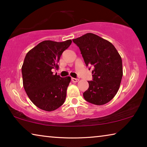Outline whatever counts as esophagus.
Wrapping results in <instances>:
<instances>
[{
    "mask_svg": "<svg viewBox=\"0 0 147 147\" xmlns=\"http://www.w3.org/2000/svg\"><path fill=\"white\" fill-rule=\"evenodd\" d=\"M71 80H72V82H78L79 79H78V78H72Z\"/></svg>",
    "mask_w": 147,
    "mask_h": 147,
    "instance_id": "1",
    "label": "esophagus"
}]
</instances>
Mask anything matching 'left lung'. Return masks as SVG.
<instances>
[{
	"label": "left lung",
	"instance_id": "8db88e82",
	"mask_svg": "<svg viewBox=\"0 0 147 147\" xmlns=\"http://www.w3.org/2000/svg\"><path fill=\"white\" fill-rule=\"evenodd\" d=\"M79 47L86 66L94 68L93 80L83 93L85 100L101 106L114 98L123 76L121 57L112 43L97 35L88 33L73 39Z\"/></svg>",
	"mask_w": 147,
	"mask_h": 147
}]
</instances>
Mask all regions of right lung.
Wrapping results in <instances>:
<instances>
[{
	"label": "right lung",
	"mask_w": 147,
	"mask_h": 147,
	"mask_svg": "<svg viewBox=\"0 0 147 147\" xmlns=\"http://www.w3.org/2000/svg\"><path fill=\"white\" fill-rule=\"evenodd\" d=\"M71 43V39L43 41L26 54L22 67L23 86L30 100L39 109L54 111L65 102L71 78H61L51 70L57 69L61 55Z\"/></svg>",
	"instance_id": "right-lung-1"
}]
</instances>
